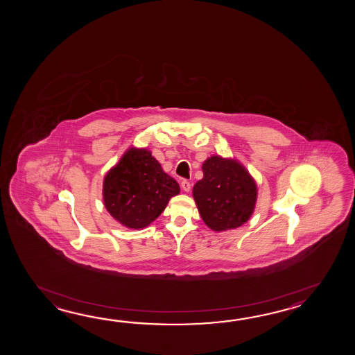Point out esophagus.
<instances>
[{"mask_svg": "<svg viewBox=\"0 0 355 355\" xmlns=\"http://www.w3.org/2000/svg\"><path fill=\"white\" fill-rule=\"evenodd\" d=\"M181 188H182V190H184V191H190V189H191V184H190V181H181Z\"/></svg>", "mask_w": 355, "mask_h": 355, "instance_id": "obj_1", "label": "esophagus"}]
</instances>
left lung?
<instances>
[{
  "label": "left lung",
  "instance_id": "left-lung-1",
  "mask_svg": "<svg viewBox=\"0 0 355 355\" xmlns=\"http://www.w3.org/2000/svg\"><path fill=\"white\" fill-rule=\"evenodd\" d=\"M203 179L193 188L204 223L213 231H226L249 220L257 202V184L234 159L213 156L203 164Z\"/></svg>",
  "mask_w": 355,
  "mask_h": 355
}]
</instances>
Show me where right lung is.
Listing matches in <instances>:
<instances>
[{
	"instance_id": "obj_1",
	"label": "right lung",
	"mask_w": 355,
	"mask_h": 355,
	"mask_svg": "<svg viewBox=\"0 0 355 355\" xmlns=\"http://www.w3.org/2000/svg\"><path fill=\"white\" fill-rule=\"evenodd\" d=\"M180 193L151 152L130 148L104 180L106 209L129 228H144L159 217L171 196Z\"/></svg>"
}]
</instances>
